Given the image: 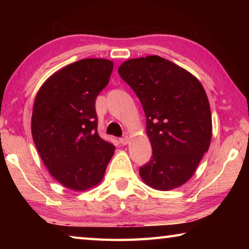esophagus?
I'll return each mask as SVG.
<instances>
[{
	"label": "esophagus",
	"mask_w": 249,
	"mask_h": 249,
	"mask_svg": "<svg viewBox=\"0 0 249 249\" xmlns=\"http://www.w3.org/2000/svg\"><path fill=\"white\" fill-rule=\"evenodd\" d=\"M128 141H129V138L127 136H123V137L120 138V142L122 145H127Z\"/></svg>",
	"instance_id": "1"
}]
</instances>
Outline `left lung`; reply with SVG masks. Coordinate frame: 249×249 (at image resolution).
Returning <instances> with one entry per match:
<instances>
[{"instance_id":"left-lung-1","label":"left lung","mask_w":249,"mask_h":249,"mask_svg":"<svg viewBox=\"0 0 249 249\" xmlns=\"http://www.w3.org/2000/svg\"><path fill=\"white\" fill-rule=\"evenodd\" d=\"M144 108L153 148L140 168L144 182L168 191L195 174L212 138V116L205 91L195 75L159 56L129 59L119 68Z\"/></svg>"}]
</instances>
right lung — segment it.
Returning a JSON list of instances; mask_svg holds the SVG:
<instances>
[{"label": "right lung", "mask_w": 249, "mask_h": 249, "mask_svg": "<svg viewBox=\"0 0 249 249\" xmlns=\"http://www.w3.org/2000/svg\"><path fill=\"white\" fill-rule=\"evenodd\" d=\"M112 71L107 59H81L49 77L36 95L34 142L49 174L71 190L99 184L114 154V145L99 136L95 111Z\"/></svg>", "instance_id": "1"}]
</instances>
